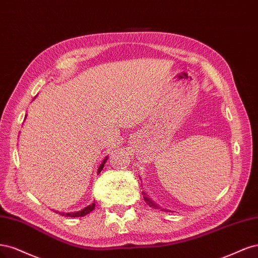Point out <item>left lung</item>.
Listing matches in <instances>:
<instances>
[{"instance_id": "1", "label": "left lung", "mask_w": 258, "mask_h": 258, "mask_svg": "<svg viewBox=\"0 0 258 258\" xmlns=\"http://www.w3.org/2000/svg\"><path fill=\"white\" fill-rule=\"evenodd\" d=\"M143 194H144V199H145V202H146L149 206L152 207V208H156V209H157V208H160V207H159V205H156V204L152 201V199H151L150 197H149L145 192H144ZM161 209H162V208H161ZM166 211H168V210H166Z\"/></svg>"}]
</instances>
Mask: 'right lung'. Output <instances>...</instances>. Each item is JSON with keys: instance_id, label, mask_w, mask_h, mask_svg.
<instances>
[{"instance_id": "1", "label": "right lung", "mask_w": 258, "mask_h": 258, "mask_svg": "<svg viewBox=\"0 0 258 258\" xmlns=\"http://www.w3.org/2000/svg\"><path fill=\"white\" fill-rule=\"evenodd\" d=\"M36 97V96H35ZM34 97V98H35ZM24 119H27V114H26V117H24ZM107 160H108V156H106L105 159L103 160V162L99 164V166H98V169H97V174L102 171V169L104 168V165H105V163L107 162ZM94 207H95V203L93 202L92 204H90L89 206H87V207H85L84 209H81V210H79V211H75V212H68V213H62V212H59V214H62V215H64V217H71V218H79V217H85V215H87L88 213H90L91 211H93V209H94Z\"/></svg>"}]
</instances>
